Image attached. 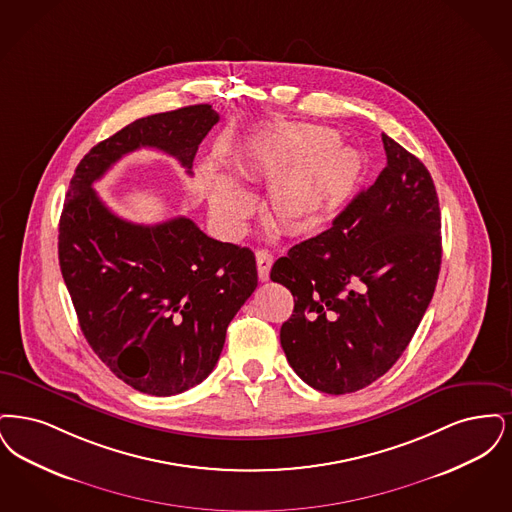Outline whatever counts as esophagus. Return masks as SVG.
Instances as JSON below:
<instances>
[{"label": "esophagus", "instance_id": "1", "mask_svg": "<svg viewBox=\"0 0 512 512\" xmlns=\"http://www.w3.org/2000/svg\"><path fill=\"white\" fill-rule=\"evenodd\" d=\"M271 264H273L271 252H267V250H258V252H256V266H258V277H260V281H267V279H269Z\"/></svg>", "mask_w": 512, "mask_h": 512}]
</instances>
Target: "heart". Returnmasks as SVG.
<instances>
[{"mask_svg":"<svg viewBox=\"0 0 512 512\" xmlns=\"http://www.w3.org/2000/svg\"><path fill=\"white\" fill-rule=\"evenodd\" d=\"M241 176L271 181L267 210L283 231L312 233L333 220L352 197L363 174L356 149L338 143V134L317 124L294 122L256 135L235 151ZM212 216L227 233H239L256 199L231 172L208 179Z\"/></svg>","mask_w":512,"mask_h":512,"instance_id":"b5f03b06","label":"heart"}]
</instances>
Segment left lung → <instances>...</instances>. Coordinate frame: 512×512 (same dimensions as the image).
<instances>
[{
	"label": "left lung",
	"mask_w": 512,
	"mask_h": 512,
	"mask_svg": "<svg viewBox=\"0 0 512 512\" xmlns=\"http://www.w3.org/2000/svg\"><path fill=\"white\" fill-rule=\"evenodd\" d=\"M386 168L333 227L271 267L294 296L281 346L294 373L325 394L382 377L411 342L436 289L442 218L423 162L382 134Z\"/></svg>",
	"instance_id": "left-lung-1"
}]
</instances>
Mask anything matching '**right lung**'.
I'll use <instances>...</instances> for the list:
<instances>
[{"mask_svg": "<svg viewBox=\"0 0 512 512\" xmlns=\"http://www.w3.org/2000/svg\"><path fill=\"white\" fill-rule=\"evenodd\" d=\"M210 105L139 118L84 156L59 222V266L91 350L137 392L176 396L216 367L227 325L258 287L254 252L220 243L189 218L141 225L112 214L93 183L141 147L193 174L218 124Z\"/></svg>", "mask_w": 512, "mask_h": 512, "instance_id": "obj_1", "label": "right lung"}]
</instances>
